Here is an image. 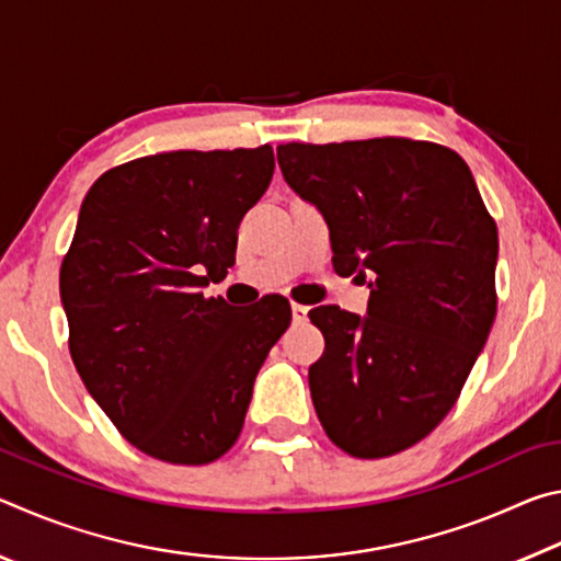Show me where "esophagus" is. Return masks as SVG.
Instances as JSON below:
<instances>
[{
    "mask_svg": "<svg viewBox=\"0 0 561 561\" xmlns=\"http://www.w3.org/2000/svg\"><path fill=\"white\" fill-rule=\"evenodd\" d=\"M307 314H309L307 304H297V301L291 304V317H294V321H304V319H307Z\"/></svg>",
    "mask_w": 561,
    "mask_h": 561,
    "instance_id": "obj_1",
    "label": "esophagus"
}]
</instances>
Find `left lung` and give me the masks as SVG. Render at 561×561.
Listing matches in <instances>:
<instances>
[{
	"mask_svg": "<svg viewBox=\"0 0 561 561\" xmlns=\"http://www.w3.org/2000/svg\"><path fill=\"white\" fill-rule=\"evenodd\" d=\"M294 193L327 217L341 277L374 272L368 317L309 311L324 354L309 368L329 440L360 460L431 435L458 401L497 314V225L455 150L431 140L287 144Z\"/></svg>",
	"mask_w": 561,
	"mask_h": 561,
	"instance_id": "left-lung-1",
	"label": "left lung"
}]
</instances>
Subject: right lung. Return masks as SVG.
Returning <instances> with one entry per match:
<instances>
[{
  "label": "right lung",
  "mask_w": 561,
  "mask_h": 561,
  "mask_svg": "<svg viewBox=\"0 0 561 561\" xmlns=\"http://www.w3.org/2000/svg\"><path fill=\"white\" fill-rule=\"evenodd\" d=\"M272 173L270 144L173 150L106 170L83 197L59 272L69 351L93 401L150 458H222L289 327L279 294L244 314L203 294L234 264L237 227Z\"/></svg>",
  "instance_id": "add662e5"
}]
</instances>
